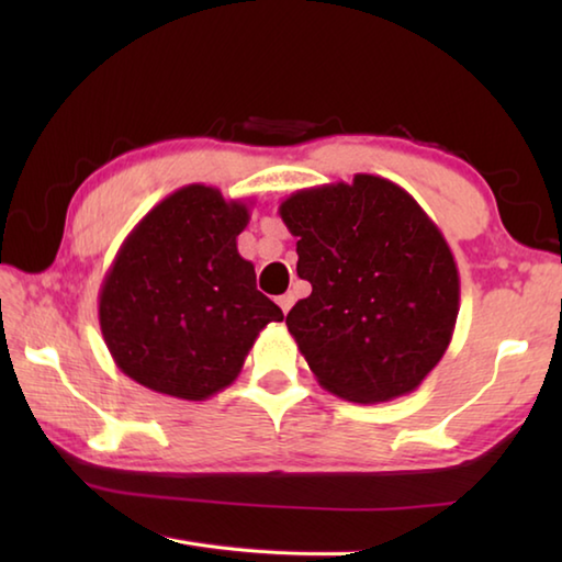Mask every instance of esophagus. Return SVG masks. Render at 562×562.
<instances>
[{
	"label": "esophagus",
	"mask_w": 562,
	"mask_h": 562,
	"mask_svg": "<svg viewBox=\"0 0 562 562\" xmlns=\"http://www.w3.org/2000/svg\"><path fill=\"white\" fill-rule=\"evenodd\" d=\"M278 304H280V310L284 312V315H288V312L292 310V304H294V294H280V297H278Z\"/></svg>",
	"instance_id": "esophagus-1"
}]
</instances>
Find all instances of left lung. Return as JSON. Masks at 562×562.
I'll list each match as a JSON object with an SVG mask.
<instances>
[{
  "mask_svg": "<svg viewBox=\"0 0 562 562\" xmlns=\"http://www.w3.org/2000/svg\"><path fill=\"white\" fill-rule=\"evenodd\" d=\"M280 217L312 284L284 322L319 386L357 404L412 394L459 317V268L439 227L404 188L369 173L297 190Z\"/></svg>",
  "mask_w": 562,
  "mask_h": 562,
  "instance_id": "obj_1",
  "label": "left lung"
}]
</instances>
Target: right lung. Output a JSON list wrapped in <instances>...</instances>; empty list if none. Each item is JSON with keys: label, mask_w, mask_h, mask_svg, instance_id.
I'll return each instance as SVG.
<instances>
[{"label": "right lung", "mask_w": 562, "mask_h": 562, "mask_svg": "<svg viewBox=\"0 0 562 562\" xmlns=\"http://www.w3.org/2000/svg\"><path fill=\"white\" fill-rule=\"evenodd\" d=\"M250 207L217 188H178L123 240L99 292L113 361L150 392L203 402L231 386L282 310L237 252Z\"/></svg>", "instance_id": "obj_1"}]
</instances>
